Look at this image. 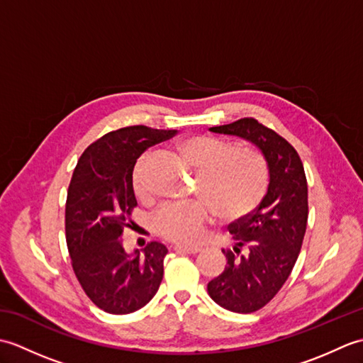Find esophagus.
<instances>
[{
  "instance_id": "esophagus-1",
  "label": "esophagus",
  "mask_w": 363,
  "mask_h": 363,
  "mask_svg": "<svg viewBox=\"0 0 363 363\" xmlns=\"http://www.w3.org/2000/svg\"><path fill=\"white\" fill-rule=\"evenodd\" d=\"M173 250L177 254H198L201 251V248H190V246H181V245H174Z\"/></svg>"
}]
</instances>
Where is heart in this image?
Returning <instances> with one entry per match:
<instances>
[{
  "label": "heart",
  "instance_id": "heart-1",
  "mask_svg": "<svg viewBox=\"0 0 363 363\" xmlns=\"http://www.w3.org/2000/svg\"><path fill=\"white\" fill-rule=\"evenodd\" d=\"M177 151L198 169L199 194L205 203H168L151 217L152 233L181 245L201 240L213 209L221 220H235L256 209L268 189V167L257 151L229 148L209 135L194 134L177 142ZM146 157L133 169V190L138 201H148L151 190L145 177Z\"/></svg>",
  "mask_w": 363,
  "mask_h": 363
}]
</instances>
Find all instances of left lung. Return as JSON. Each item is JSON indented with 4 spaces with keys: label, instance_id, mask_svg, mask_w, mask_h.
Listing matches in <instances>:
<instances>
[{
    "label": "left lung",
    "instance_id": "1",
    "mask_svg": "<svg viewBox=\"0 0 363 363\" xmlns=\"http://www.w3.org/2000/svg\"><path fill=\"white\" fill-rule=\"evenodd\" d=\"M212 133L240 137L267 160V195L251 213L230 223L234 251H225V272L207 284L211 298L223 309L251 313L272 301L289 279L306 234L307 181L296 150L256 118H240Z\"/></svg>",
    "mask_w": 363,
    "mask_h": 363
}]
</instances>
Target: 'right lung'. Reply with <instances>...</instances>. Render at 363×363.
<instances>
[{
	"label": "right lung",
	"mask_w": 363,
	"mask_h": 363,
	"mask_svg": "<svg viewBox=\"0 0 363 363\" xmlns=\"http://www.w3.org/2000/svg\"><path fill=\"white\" fill-rule=\"evenodd\" d=\"M174 129L128 126L107 133L82 152L65 204V237L73 272L99 309L126 315L156 295L168 250L159 242L128 254L123 230L137 206L133 169L150 146L168 140Z\"/></svg>",
	"instance_id": "add662e5"
}]
</instances>
